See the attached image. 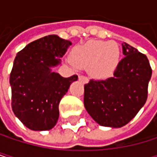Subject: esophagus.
<instances>
[{"instance_id":"1","label":"esophagus","mask_w":157,"mask_h":157,"mask_svg":"<svg viewBox=\"0 0 157 157\" xmlns=\"http://www.w3.org/2000/svg\"><path fill=\"white\" fill-rule=\"evenodd\" d=\"M79 80H80L81 82L85 83V84L88 83V79H87V77H86V76H84V75H80V76H79Z\"/></svg>"}]
</instances>
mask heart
<instances>
[{
    "mask_svg": "<svg viewBox=\"0 0 157 157\" xmlns=\"http://www.w3.org/2000/svg\"><path fill=\"white\" fill-rule=\"evenodd\" d=\"M120 59L121 51L115 42L90 40L76 46L67 61L73 68L88 67L93 77L107 78L116 71Z\"/></svg>",
    "mask_w": 157,
    "mask_h": 157,
    "instance_id": "b5f03b06",
    "label": "heart"
}]
</instances>
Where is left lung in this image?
<instances>
[{
    "instance_id": "left-lung-1",
    "label": "left lung",
    "mask_w": 157,
    "mask_h": 157,
    "mask_svg": "<svg viewBox=\"0 0 157 157\" xmlns=\"http://www.w3.org/2000/svg\"><path fill=\"white\" fill-rule=\"evenodd\" d=\"M124 57L114 75L85 85L84 105L100 125L120 128L127 124L145 105L152 69L147 56L123 43Z\"/></svg>"
}]
</instances>
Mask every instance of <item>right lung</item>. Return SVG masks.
Returning <instances> with one entry per match:
<instances>
[{
    "instance_id": "right-lung-1",
    "label": "right lung",
    "mask_w": 157,
    "mask_h": 157,
    "mask_svg": "<svg viewBox=\"0 0 157 157\" xmlns=\"http://www.w3.org/2000/svg\"><path fill=\"white\" fill-rule=\"evenodd\" d=\"M71 45L56 35L36 39L17 53L10 73L12 109L27 128L52 129L58 121V105L78 76L62 77L52 69Z\"/></svg>"
}]
</instances>
